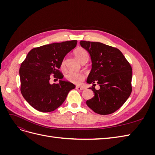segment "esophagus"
<instances>
[{"instance_id": "esophagus-1", "label": "esophagus", "mask_w": 155, "mask_h": 155, "mask_svg": "<svg viewBox=\"0 0 155 155\" xmlns=\"http://www.w3.org/2000/svg\"><path fill=\"white\" fill-rule=\"evenodd\" d=\"M76 88L78 91H83V90H84V89H85V88H84L83 87H79V86H77L76 87Z\"/></svg>"}]
</instances>
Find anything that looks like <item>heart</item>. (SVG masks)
<instances>
[{"mask_svg":"<svg viewBox=\"0 0 155 155\" xmlns=\"http://www.w3.org/2000/svg\"><path fill=\"white\" fill-rule=\"evenodd\" d=\"M74 54L81 63L83 61H87L89 58V54L88 51L85 49L81 47L75 50L74 51ZM61 67L62 69L65 68L64 60H63L61 63ZM65 78L70 83L79 85L84 80L85 76H84V75L82 73L80 72H70L65 75Z\"/></svg>","mask_w":155,"mask_h":155,"instance_id":"heart-1","label":"heart"}]
</instances>
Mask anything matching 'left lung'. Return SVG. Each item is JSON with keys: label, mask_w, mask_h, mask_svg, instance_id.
<instances>
[{"label": "left lung", "mask_w": 155, "mask_h": 155, "mask_svg": "<svg viewBox=\"0 0 155 155\" xmlns=\"http://www.w3.org/2000/svg\"><path fill=\"white\" fill-rule=\"evenodd\" d=\"M80 45L91 58L92 69L87 82L94 96L86 101L96 113H113L122 106L132 92V68L118 48L98 42L81 41ZM97 84L101 88L96 90Z\"/></svg>", "instance_id": "8db88e82"}]
</instances>
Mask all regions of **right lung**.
<instances>
[{
  "mask_svg": "<svg viewBox=\"0 0 155 155\" xmlns=\"http://www.w3.org/2000/svg\"><path fill=\"white\" fill-rule=\"evenodd\" d=\"M77 42L72 40L34 48L21 63V92L35 109L43 112L55 110L76 88L73 83L62 80L63 75L59 69L64 56L76 47ZM51 77L59 79V83L50 84Z\"/></svg>",
  "mask_w": 155,
  "mask_h": 155,
  "instance_id": "obj_1",
  "label": "right lung"
}]
</instances>
